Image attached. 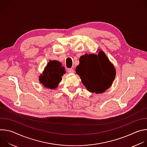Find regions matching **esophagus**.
<instances>
[{"mask_svg":"<svg viewBox=\"0 0 147 147\" xmlns=\"http://www.w3.org/2000/svg\"><path fill=\"white\" fill-rule=\"evenodd\" d=\"M67 70L69 73H73L74 72V70L72 68H69L67 69Z\"/></svg>","mask_w":147,"mask_h":147,"instance_id":"obj_1","label":"esophagus"}]
</instances>
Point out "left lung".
I'll use <instances>...</instances> for the list:
<instances>
[{"label":"left lung","mask_w":147,"mask_h":147,"mask_svg":"<svg viewBox=\"0 0 147 147\" xmlns=\"http://www.w3.org/2000/svg\"><path fill=\"white\" fill-rule=\"evenodd\" d=\"M76 71L88 91L103 93L112 86L116 70L102 51L98 55L86 54L80 58Z\"/></svg>","instance_id":"8db88e82"}]
</instances>
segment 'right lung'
Returning a JSON list of instances; mask_svg holds the SVG:
<instances>
[{"label":"right lung","mask_w":147,"mask_h":147,"mask_svg":"<svg viewBox=\"0 0 147 147\" xmlns=\"http://www.w3.org/2000/svg\"><path fill=\"white\" fill-rule=\"evenodd\" d=\"M65 70L61 63L56 60H51L45 67L43 73L40 75L39 82L46 88L55 89L61 81V76L65 73Z\"/></svg>","instance_id":"1"}]
</instances>
